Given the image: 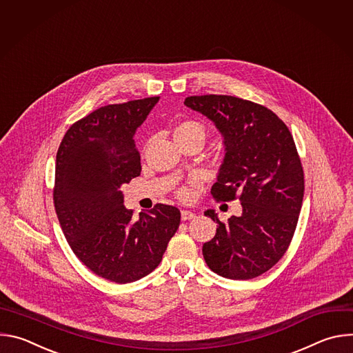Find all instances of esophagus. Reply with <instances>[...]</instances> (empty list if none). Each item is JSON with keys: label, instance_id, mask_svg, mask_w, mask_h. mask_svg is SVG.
I'll use <instances>...</instances> for the list:
<instances>
[{"label": "esophagus", "instance_id": "1", "mask_svg": "<svg viewBox=\"0 0 353 353\" xmlns=\"http://www.w3.org/2000/svg\"><path fill=\"white\" fill-rule=\"evenodd\" d=\"M194 218H195V214H194V212L185 211V210L181 211V221H190V219H194Z\"/></svg>", "mask_w": 353, "mask_h": 353}]
</instances>
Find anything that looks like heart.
I'll return each instance as SVG.
<instances>
[{
    "mask_svg": "<svg viewBox=\"0 0 353 353\" xmlns=\"http://www.w3.org/2000/svg\"><path fill=\"white\" fill-rule=\"evenodd\" d=\"M173 137H174V139H180V138H184V137H196V138H199L201 141L204 142V139H205V128H204L203 124L198 123V121L184 120V121L179 123L174 127ZM179 195L185 199V198H190L192 195V191L188 190V188H181L179 191Z\"/></svg>",
    "mask_w": 353,
    "mask_h": 353,
    "instance_id": "1",
    "label": "heart"
}]
</instances>
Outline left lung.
Wrapping results in <instances>:
<instances>
[{"instance_id": "obj_1", "label": "left lung", "mask_w": 353, "mask_h": 353, "mask_svg": "<svg viewBox=\"0 0 353 353\" xmlns=\"http://www.w3.org/2000/svg\"><path fill=\"white\" fill-rule=\"evenodd\" d=\"M184 105L215 123L225 159L211 194L239 199L243 212L203 245L207 265L229 279H251L271 270L292 241L305 194V173L293 137L270 109L228 94L185 97Z\"/></svg>"}]
</instances>
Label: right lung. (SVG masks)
<instances>
[{"label": "right lung", "instance_id": "1", "mask_svg": "<svg viewBox=\"0 0 353 353\" xmlns=\"http://www.w3.org/2000/svg\"><path fill=\"white\" fill-rule=\"evenodd\" d=\"M158 100L99 108L68 128L57 150L53 199L63 233L86 268L116 283L152 272L180 225V211L165 204L134 221L120 190L141 173L134 134Z\"/></svg>", "mask_w": 353, "mask_h": 353}]
</instances>
